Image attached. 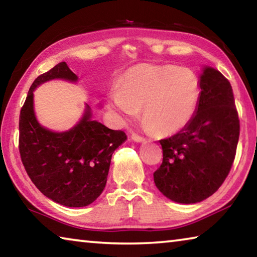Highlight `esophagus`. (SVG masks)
Here are the masks:
<instances>
[{
  "label": "esophagus",
  "instance_id": "1",
  "mask_svg": "<svg viewBox=\"0 0 257 257\" xmlns=\"http://www.w3.org/2000/svg\"><path fill=\"white\" fill-rule=\"evenodd\" d=\"M132 139H133L134 142H136V143H145L146 142L145 138L138 136V135H136V134H133L132 135Z\"/></svg>",
  "mask_w": 257,
  "mask_h": 257
}]
</instances>
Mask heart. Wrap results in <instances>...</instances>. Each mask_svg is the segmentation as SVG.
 Returning <instances> with one entry per match:
<instances>
[{"label": "heart", "instance_id": "b5f03b06", "mask_svg": "<svg viewBox=\"0 0 257 257\" xmlns=\"http://www.w3.org/2000/svg\"><path fill=\"white\" fill-rule=\"evenodd\" d=\"M198 98L199 84L193 71L170 64H138L111 90L107 104L121 122L136 118L142 108L146 130L167 136L189 122Z\"/></svg>", "mask_w": 257, "mask_h": 257}]
</instances>
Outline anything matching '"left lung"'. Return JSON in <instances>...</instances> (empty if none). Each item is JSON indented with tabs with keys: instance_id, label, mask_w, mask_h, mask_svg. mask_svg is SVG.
<instances>
[{
	"instance_id": "obj_1",
	"label": "left lung",
	"mask_w": 257,
	"mask_h": 257,
	"mask_svg": "<svg viewBox=\"0 0 257 257\" xmlns=\"http://www.w3.org/2000/svg\"><path fill=\"white\" fill-rule=\"evenodd\" d=\"M194 115L179 133L162 139L163 161L154 172L156 188L180 204H195L220 188L233 163L239 119L232 87L216 69L204 66Z\"/></svg>"
}]
</instances>
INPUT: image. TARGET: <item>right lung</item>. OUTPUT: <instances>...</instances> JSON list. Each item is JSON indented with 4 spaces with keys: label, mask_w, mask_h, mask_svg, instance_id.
Returning <instances> with one entry per match:
<instances>
[{
    "label": "right lung",
    "mask_w": 257,
    "mask_h": 257,
    "mask_svg": "<svg viewBox=\"0 0 257 257\" xmlns=\"http://www.w3.org/2000/svg\"><path fill=\"white\" fill-rule=\"evenodd\" d=\"M54 79L76 84L78 77L66 62H60L35 79L20 112L21 161L47 198L67 207L87 206L105 188L112 154L127 141V135L93 120L88 104L80 120L66 132L42 125L35 114L34 90Z\"/></svg>",
    "instance_id": "right-lung-1"
}]
</instances>
